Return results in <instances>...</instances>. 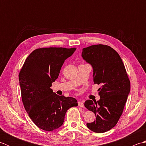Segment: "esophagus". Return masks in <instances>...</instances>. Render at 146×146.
Returning a JSON list of instances; mask_svg holds the SVG:
<instances>
[{
    "label": "esophagus",
    "instance_id": "obj_1",
    "mask_svg": "<svg viewBox=\"0 0 146 146\" xmlns=\"http://www.w3.org/2000/svg\"><path fill=\"white\" fill-rule=\"evenodd\" d=\"M78 106L80 107H84V104L82 102H78Z\"/></svg>",
    "mask_w": 146,
    "mask_h": 146
}]
</instances>
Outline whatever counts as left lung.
<instances>
[{"label": "left lung", "instance_id": "obj_1", "mask_svg": "<svg viewBox=\"0 0 146 146\" xmlns=\"http://www.w3.org/2000/svg\"><path fill=\"white\" fill-rule=\"evenodd\" d=\"M82 56L93 68V80L98 88L100 100H87L85 107L95 114L94 122L87 127L97 133L110 131L122 113L131 84L125 68L118 52L107 45H93L83 49Z\"/></svg>", "mask_w": 146, "mask_h": 146}]
</instances>
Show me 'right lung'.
Listing matches in <instances>:
<instances>
[{
    "instance_id": "add662e5",
    "label": "right lung",
    "mask_w": 146,
    "mask_h": 146,
    "mask_svg": "<svg viewBox=\"0 0 146 146\" xmlns=\"http://www.w3.org/2000/svg\"><path fill=\"white\" fill-rule=\"evenodd\" d=\"M75 50V48L35 49L26 58L19 75L24 108L33 122L44 131L60 127L67 110L78 105L75 98L59 96L51 88L64 61Z\"/></svg>"
}]
</instances>
